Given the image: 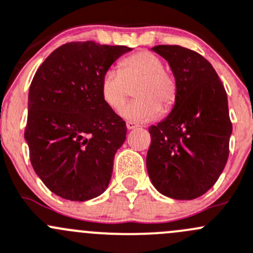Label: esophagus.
I'll return each instance as SVG.
<instances>
[{
  "instance_id": "esophagus-1",
  "label": "esophagus",
  "mask_w": 253,
  "mask_h": 253,
  "mask_svg": "<svg viewBox=\"0 0 253 253\" xmlns=\"http://www.w3.org/2000/svg\"><path fill=\"white\" fill-rule=\"evenodd\" d=\"M126 126H127V128H128V129H134V128H137V127H138V125L134 124V122H132V121H127Z\"/></svg>"
}]
</instances>
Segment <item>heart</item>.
Segmentation results:
<instances>
[{
    "label": "heart",
    "instance_id": "1",
    "mask_svg": "<svg viewBox=\"0 0 253 253\" xmlns=\"http://www.w3.org/2000/svg\"><path fill=\"white\" fill-rule=\"evenodd\" d=\"M134 101L121 115L132 121H148L161 114V106L170 107L175 101L176 84L164 70L161 58L149 51H139L125 59L120 70L109 69L101 78L100 91L105 104L119 111L133 89Z\"/></svg>",
    "mask_w": 253,
    "mask_h": 253
}]
</instances>
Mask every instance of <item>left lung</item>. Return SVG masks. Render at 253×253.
I'll use <instances>...</instances> for the list:
<instances>
[{
    "mask_svg": "<svg viewBox=\"0 0 253 253\" xmlns=\"http://www.w3.org/2000/svg\"><path fill=\"white\" fill-rule=\"evenodd\" d=\"M168 61L176 84L175 104L149 127L147 170L161 194L192 200L209 190L226 166L232 125L227 95L212 65L179 45L152 48Z\"/></svg>",
    "mask_w": 253,
    "mask_h": 253,
    "instance_id": "left-lung-1",
    "label": "left lung"
}]
</instances>
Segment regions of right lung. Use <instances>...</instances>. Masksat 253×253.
<instances>
[{
    "label": "right lung",
    "instance_id": "obj_1",
    "mask_svg": "<svg viewBox=\"0 0 253 253\" xmlns=\"http://www.w3.org/2000/svg\"><path fill=\"white\" fill-rule=\"evenodd\" d=\"M131 50L72 42L55 49L32 80L24 139L37 175L63 199L85 202L109 186L127 128L104 102L100 84L105 72Z\"/></svg>",
    "mask_w": 253,
    "mask_h": 253
}]
</instances>
